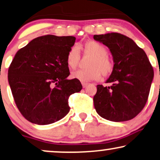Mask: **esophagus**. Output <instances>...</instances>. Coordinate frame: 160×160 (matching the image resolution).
Returning <instances> with one entry per match:
<instances>
[{"label": "esophagus", "mask_w": 160, "mask_h": 160, "mask_svg": "<svg viewBox=\"0 0 160 160\" xmlns=\"http://www.w3.org/2000/svg\"><path fill=\"white\" fill-rule=\"evenodd\" d=\"M88 83H85V82H82V87L83 88H86L87 86H88Z\"/></svg>", "instance_id": "1"}]
</instances>
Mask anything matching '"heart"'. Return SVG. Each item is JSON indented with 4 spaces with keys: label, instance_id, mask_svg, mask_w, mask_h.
<instances>
[{
    "label": "heart",
    "instance_id": "1",
    "mask_svg": "<svg viewBox=\"0 0 160 160\" xmlns=\"http://www.w3.org/2000/svg\"><path fill=\"white\" fill-rule=\"evenodd\" d=\"M85 55L92 57L87 70H78L71 73V78L82 82H88L93 80H99L103 76H108L112 72L114 64L112 60L107 54V50L104 45L95 41H88L82 46ZM80 59L78 49L72 47L66 57V64L70 69L74 70L78 66Z\"/></svg>",
    "mask_w": 160,
    "mask_h": 160
}]
</instances>
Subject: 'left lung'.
<instances>
[{
	"mask_svg": "<svg viewBox=\"0 0 160 160\" xmlns=\"http://www.w3.org/2000/svg\"><path fill=\"white\" fill-rule=\"evenodd\" d=\"M95 40L108 47L114 67L106 83L97 85L95 109L108 121H129L142 111L148 100L153 70L146 53L129 37L119 33L94 35Z\"/></svg>",
	"mask_w": 160,
	"mask_h": 160,
	"instance_id": "obj_1",
	"label": "left lung"
}]
</instances>
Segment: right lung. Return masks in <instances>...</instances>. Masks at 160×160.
<instances>
[{"label":"right lung","mask_w":160,"mask_h":160,"mask_svg":"<svg viewBox=\"0 0 160 160\" xmlns=\"http://www.w3.org/2000/svg\"><path fill=\"white\" fill-rule=\"evenodd\" d=\"M76 37L45 35L37 37L16 53L8 80L20 113L31 123L48 125L69 112L68 98L80 92L77 79H68L66 57Z\"/></svg>","instance_id":"1"}]
</instances>
